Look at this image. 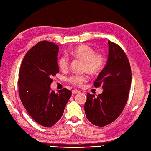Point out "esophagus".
<instances>
[{
    "label": "esophagus",
    "instance_id": "1",
    "mask_svg": "<svg viewBox=\"0 0 151 151\" xmlns=\"http://www.w3.org/2000/svg\"><path fill=\"white\" fill-rule=\"evenodd\" d=\"M80 93V91L78 90H77V89H74V90H73L72 91V93L73 94H76V93Z\"/></svg>",
    "mask_w": 151,
    "mask_h": 151
}]
</instances>
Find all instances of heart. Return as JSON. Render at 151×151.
<instances>
[{
    "label": "heart",
    "instance_id": "obj_1",
    "mask_svg": "<svg viewBox=\"0 0 151 151\" xmlns=\"http://www.w3.org/2000/svg\"><path fill=\"white\" fill-rule=\"evenodd\" d=\"M71 54L76 58L83 61V71H87L95 75L102 71L105 65L104 55L96 53L92 47L86 45H80L74 47L71 51ZM58 66L62 71H67L69 67V60L66 55H63L58 60ZM87 80L85 74H77L69 78V81L76 86H81Z\"/></svg>",
    "mask_w": 151,
    "mask_h": 151
}]
</instances>
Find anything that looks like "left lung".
<instances>
[{"mask_svg":"<svg viewBox=\"0 0 151 151\" xmlns=\"http://www.w3.org/2000/svg\"><path fill=\"white\" fill-rule=\"evenodd\" d=\"M106 65L94 82L102 86L101 94L87 93L84 104L86 117L93 124L102 127L115 121L122 112L131 85V66L124 51L118 45L109 40Z\"/></svg>","mask_w":151,"mask_h":151,"instance_id":"8db88e82","label":"left lung"}]
</instances>
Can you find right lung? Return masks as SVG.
Instances as JSON below:
<instances>
[{
	"instance_id": "add662e5",
	"label": "right lung",
	"mask_w": 151,
	"mask_h": 151,
	"mask_svg": "<svg viewBox=\"0 0 151 151\" xmlns=\"http://www.w3.org/2000/svg\"><path fill=\"white\" fill-rule=\"evenodd\" d=\"M54 43L40 41L28 51L20 66L18 88L26 111L39 124L51 127L63 115L71 91L64 88L55 93L51 90L52 76L59 73Z\"/></svg>"
}]
</instances>
